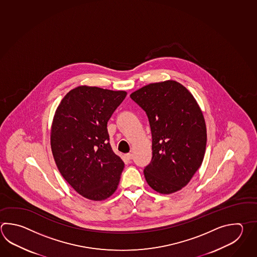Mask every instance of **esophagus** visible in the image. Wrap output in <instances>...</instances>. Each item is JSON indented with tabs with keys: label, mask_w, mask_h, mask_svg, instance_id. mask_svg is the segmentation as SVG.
I'll return each instance as SVG.
<instances>
[{
	"label": "esophagus",
	"mask_w": 257,
	"mask_h": 257,
	"mask_svg": "<svg viewBox=\"0 0 257 257\" xmlns=\"http://www.w3.org/2000/svg\"><path fill=\"white\" fill-rule=\"evenodd\" d=\"M124 157H125L126 160L130 161V160L132 159V157H133V155L130 154V153H129V154H125V155H124Z\"/></svg>",
	"instance_id": "34e87169"
}]
</instances>
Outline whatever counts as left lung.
Instances as JSON below:
<instances>
[{
    "label": "left lung",
    "instance_id": "8db88e82",
    "mask_svg": "<svg viewBox=\"0 0 257 257\" xmlns=\"http://www.w3.org/2000/svg\"><path fill=\"white\" fill-rule=\"evenodd\" d=\"M147 112L152 132V161L144 170L148 185L172 194L200 168L207 144L204 116L189 89L176 80L150 83L130 95Z\"/></svg>",
    "mask_w": 257,
    "mask_h": 257
}]
</instances>
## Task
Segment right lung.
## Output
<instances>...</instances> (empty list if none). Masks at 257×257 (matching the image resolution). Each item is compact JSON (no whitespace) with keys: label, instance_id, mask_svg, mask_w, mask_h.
Instances as JSON below:
<instances>
[{"label":"right lung","instance_id":"obj_1","mask_svg":"<svg viewBox=\"0 0 257 257\" xmlns=\"http://www.w3.org/2000/svg\"><path fill=\"white\" fill-rule=\"evenodd\" d=\"M126 94L82 85L69 90L55 111L53 157L65 180L86 199L104 200L118 188L124 163L111 149L107 122Z\"/></svg>","mask_w":257,"mask_h":257}]
</instances>
